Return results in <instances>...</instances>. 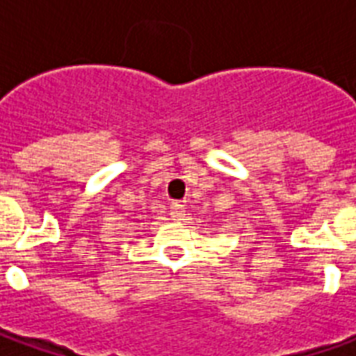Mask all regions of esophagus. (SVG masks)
<instances>
[{"label": "esophagus", "mask_w": 356, "mask_h": 356, "mask_svg": "<svg viewBox=\"0 0 356 356\" xmlns=\"http://www.w3.org/2000/svg\"><path fill=\"white\" fill-rule=\"evenodd\" d=\"M170 216L173 221H183L185 219V206L179 202H173L170 206Z\"/></svg>", "instance_id": "34e87169"}]
</instances>
